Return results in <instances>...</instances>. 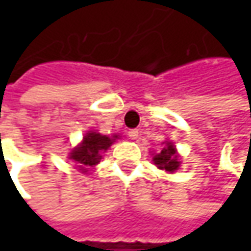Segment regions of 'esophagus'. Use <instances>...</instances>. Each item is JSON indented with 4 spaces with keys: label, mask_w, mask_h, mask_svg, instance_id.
<instances>
[{
    "label": "esophagus",
    "mask_w": 251,
    "mask_h": 251,
    "mask_svg": "<svg viewBox=\"0 0 251 251\" xmlns=\"http://www.w3.org/2000/svg\"><path fill=\"white\" fill-rule=\"evenodd\" d=\"M128 137H130L131 140H137V138L140 137V131H138V130H130V131H128Z\"/></svg>",
    "instance_id": "obj_1"
}]
</instances>
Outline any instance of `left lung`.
<instances>
[{
  "label": "left lung",
  "mask_w": 251,
  "mask_h": 251,
  "mask_svg": "<svg viewBox=\"0 0 251 251\" xmlns=\"http://www.w3.org/2000/svg\"><path fill=\"white\" fill-rule=\"evenodd\" d=\"M165 147L162 148L159 153L153 155V163L158 166V169H162V170H166V172H176L180 166V160H178V155L177 151L175 148L173 142L170 141H166L163 142Z\"/></svg>",
  "instance_id": "left-lung-1"
}]
</instances>
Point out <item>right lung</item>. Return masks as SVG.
Wrapping results in <instances>:
<instances>
[{
    "mask_svg": "<svg viewBox=\"0 0 251 251\" xmlns=\"http://www.w3.org/2000/svg\"><path fill=\"white\" fill-rule=\"evenodd\" d=\"M119 138V135H101L96 131H89L85 134L82 142L70 152V159L74 160L78 168L86 173V169L93 168L101 159V153L110 148V145Z\"/></svg>",
    "mask_w": 251,
    "mask_h": 251,
    "instance_id": "obj_1",
    "label": "right lung"
}]
</instances>
